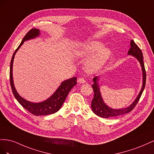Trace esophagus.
Returning <instances> with one entry per match:
<instances>
[{
	"label": "esophagus",
	"mask_w": 154,
	"mask_h": 154,
	"mask_svg": "<svg viewBox=\"0 0 154 154\" xmlns=\"http://www.w3.org/2000/svg\"><path fill=\"white\" fill-rule=\"evenodd\" d=\"M78 82H79L80 84H84V83L86 82V81H85V79L84 78L81 77V78H79Z\"/></svg>",
	"instance_id": "1"
}]
</instances>
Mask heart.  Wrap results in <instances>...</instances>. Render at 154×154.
<instances>
[{"label":"heart","mask_w":154,"mask_h":154,"mask_svg":"<svg viewBox=\"0 0 154 154\" xmlns=\"http://www.w3.org/2000/svg\"><path fill=\"white\" fill-rule=\"evenodd\" d=\"M104 45L97 41H88L79 44L75 47L73 54L78 58H86L96 52L85 63V69L87 72L94 73L99 72L109 59L112 55L111 50L103 48Z\"/></svg>","instance_id":"1"}]
</instances>
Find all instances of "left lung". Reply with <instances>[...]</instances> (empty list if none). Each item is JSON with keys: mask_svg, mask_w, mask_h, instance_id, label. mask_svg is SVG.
<instances>
[{"mask_svg": "<svg viewBox=\"0 0 154 154\" xmlns=\"http://www.w3.org/2000/svg\"><path fill=\"white\" fill-rule=\"evenodd\" d=\"M128 55L133 56L135 58L137 59V60L140 63V66H141L143 74V85L141 89H140L138 95L134 100V101L131 103L129 106L126 108L115 109L108 106V105L104 102V100L102 97L100 91V88L99 84V81L100 79V78L98 76L95 77L93 79L94 84L91 85L94 91V97L93 100H91V108L92 111H93L94 113L96 114L97 116H98L100 117L108 119L109 117H117L119 116L124 115V114L130 112L132 110L134 107L136 106V104L138 103L146 85V71L145 68H144V64L143 62V55L142 54V51L133 40H131L130 41V48L128 50Z\"/></svg>", "mask_w": 154, "mask_h": 154, "instance_id": "obj_1", "label": "left lung"}]
</instances>
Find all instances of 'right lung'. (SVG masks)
Returning a JSON list of instances; mask_svg holds the SVG:
<instances>
[{
    "mask_svg": "<svg viewBox=\"0 0 154 154\" xmlns=\"http://www.w3.org/2000/svg\"><path fill=\"white\" fill-rule=\"evenodd\" d=\"M40 35V29L37 28H33L29 31V32L23 38V41L20 42L19 47L14 52L12 56L11 63H10V80L11 90L15 97L22 106L25 109L32 113L35 116H46L50 114L55 113L58 112L60 108L62 107L65 99L68 95L69 91L72 88L77 85V78L72 77L69 79L65 80L61 82L58 88L53 94L49 98L44 101L40 103H33L29 100H26L18 94L14 82V77H13V64L15 58V55L17 51L19 50L20 46L23 45L24 42L30 40V39L35 38Z\"/></svg>",
    "mask_w": 154,
    "mask_h": 154,
    "instance_id": "obj_1",
    "label": "right lung"
}]
</instances>
